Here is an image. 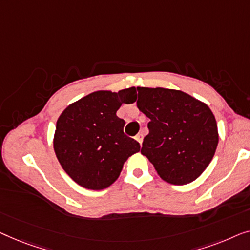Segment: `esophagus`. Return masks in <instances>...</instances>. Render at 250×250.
I'll return each mask as SVG.
<instances>
[{
  "mask_svg": "<svg viewBox=\"0 0 250 250\" xmlns=\"http://www.w3.org/2000/svg\"><path fill=\"white\" fill-rule=\"evenodd\" d=\"M136 139H137V142H138L140 145H142L143 144V139H144V135H143V132H139L138 135L136 136Z\"/></svg>",
  "mask_w": 250,
  "mask_h": 250,
  "instance_id": "1",
  "label": "esophagus"
}]
</instances>
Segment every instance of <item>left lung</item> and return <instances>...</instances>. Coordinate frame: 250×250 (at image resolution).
I'll return each instance as SVG.
<instances>
[{
  "label": "left lung",
  "mask_w": 250,
  "mask_h": 250,
  "mask_svg": "<svg viewBox=\"0 0 250 250\" xmlns=\"http://www.w3.org/2000/svg\"><path fill=\"white\" fill-rule=\"evenodd\" d=\"M137 89V107L150 120L140 152L164 181L190 184L215 154L219 133L214 114L206 104L181 90Z\"/></svg>",
  "instance_id": "1"
}]
</instances>
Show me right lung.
<instances>
[{"label": "right lung", "mask_w": 250, "mask_h": 250, "mask_svg": "<svg viewBox=\"0 0 250 250\" xmlns=\"http://www.w3.org/2000/svg\"><path fill=\"white\" fill-rule=\"evenodd\" d=\"M136 88L94 91L69 105L56 122L55 155L69 177L83 188L101 190L117 180L124 163L140 145L124 132L117 117L124 103L136 101Z\"/></svg>", "instance_id": "right-lung-1"}]
</instances>
